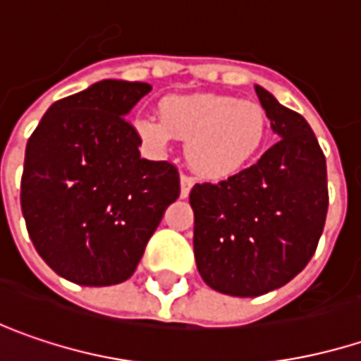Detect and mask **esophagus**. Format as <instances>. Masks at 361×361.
Returning a JSON list of instances; mask_svg holds the SVG:
<instances>
[{
	"label": "esophagus",
	"mask_w": 361,
	"mask_h": 361,
	"mask_svg": "<svg viewBox=\"0 0 361 361\" xmlns=\"http://www.w3.org/2000/svg\"><path fill=\"white\" fill-rule=\"evenodd\" d=\"M180 185H181V190H180L181 198H188V196H190V190L194 188V180H192L190 176H181Z\"/></svg>",
	"instance_id": "1"
}]
</instances>
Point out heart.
<instances>
[{"label": "heart", "mask_w": 361, "mask_h": 361, "mask_svg": "<svg viewBox=\"0 0 361 361\" xmlns=\"http://www.w3.org/2000/svg\"><path fill=\"white\" fill-rule=\"evenodd\" d=\"M138 135L155 149L178 137L188 140L185 157L208 180H224L245 169L264 147L269 120L255 102L219 94L171 96L161 102V118L140 114Z\"/></svg>", "instance_id": "heart-1"}]
</instances>
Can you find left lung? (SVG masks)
<instances>
[{
    "label": "left lung",
    "mask_w": 361,
    "mask_h": 361,
    "mask_svg": "<svg viewBox=\"0 0 361 361\" xmlns=\"http://www.w3.org/2000/svg\"><path fill=\"white\" fill-rule=\"evenodd\" d=\"M255 94L280 140L255 165L190 192L202 280L241 298L282 288L307 267L329 206L327 163L308 122L264 87Z\"/></svg>",
    "instance_id": "8db88e82"
}]
</instances>
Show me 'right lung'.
I'll return each instance as SVG.
<instances>
[{"label": "right lung", "instance_id": "right-lung-1", "mask_svg": "<svg viewBox=\"0 0 361 361\" xmlns=\"http://www.w3.org/2000/svg\"><path fill=\"white\" fill-rule=\"evenodd\" d=\"M149 83L104 79L54 102L26 145L22 214L38 255L79 286L128 280L180 196L167 161L140 159L126 114Z\"/></svg>", "mask_w": 361, "mask_h": 361}]
</instances>
